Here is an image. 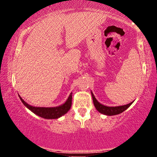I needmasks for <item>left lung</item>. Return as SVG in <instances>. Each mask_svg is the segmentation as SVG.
I'll return each instance as SVG.
<instances>
[{"instance_id":"1","label":"left lung","mask_w":157,"mask_h":157,"mask_svg":"<svg viewBox=\"0 0 157 157\" xmlns=\"http://www.w3.org/2000/svg\"><path fill=\"white\" fill-rule=\"evenodd\" d=\"M91 95H92L93 104L94 105H95L96 109H97L99 112L101 113V114L107 116H114L121 114V113H122L123 112H124L125 110L127 109L134 102V101H132V102L128 104V105L118 106V107H108V106L102 105V104L99 102L97 100V99H96L95 96H94L92 92H91Z\"/></svg>"}]
</instances>
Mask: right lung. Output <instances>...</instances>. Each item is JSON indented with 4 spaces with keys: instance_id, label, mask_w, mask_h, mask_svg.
<instances>
[{
    "instance_id": "right-lung-1",
    "label": "right lung",
    "mask_w": 157,
    "mask_h": 157,
    "mask_svg": "<svg viewBox=\"0 0 157 157\" xmlns=\"http://www.w3.org/2000/svg\"><path fill=\"white\" fill-rule=\"evenodd\" d=\"M20 100L22 102L26 108L31 111L35 114L38 117H40L43 119H55L62 117V116L67 114V112L70 109L71 107V100H72V92L67 98L64 104L54 107H33L26 103L22 98L19 95Z\"/></svg>"
}]
</instances>
